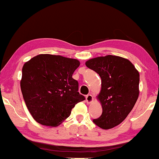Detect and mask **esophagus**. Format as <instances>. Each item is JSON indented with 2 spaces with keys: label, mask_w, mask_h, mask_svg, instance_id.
<instances>
[{
  "label": "esophagus",
  "mask_w": 159,
  "mask_h": 159,
  "mask_svg": "<svg viewBox=\"0 0 159 159\" xmlns=\"http://www.w3.org/2000/svg\"><path fill=\"white\" fill-rule=\"evenodd\" d=\"M93 99V96L91 94H88L86 96V102H87V103L92 102Z\"/></svg>",
  "instance_id": "obj_1"
}]
</instances>
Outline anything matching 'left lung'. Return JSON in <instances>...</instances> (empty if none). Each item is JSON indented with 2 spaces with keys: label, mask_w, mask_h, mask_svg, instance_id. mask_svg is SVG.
Here are the masks:
<instances>
[{
  "label": "left lung",
  "mask_w": 159,
  "mask_h": 159,
  "mask_svg": "<svg viewBox=\"0 0 159 159\" xmlns=\"http://www.w3.org/2000/svg\"><path fill=\"white\" fill-rule=\"evenodd\" d=\"M85 64L102 80L98 98L102 114L93 121L103 129H112L126 118L135 105L139 96V72L129 60L117 56L98 57Z\"/></svg>",
  "instance_id": "8db88e82"
}]
</instances>
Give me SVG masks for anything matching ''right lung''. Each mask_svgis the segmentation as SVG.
Returning a JSON list of instances; mask_svg holds the SVG:
<instances>
[{
  "instance_id": "right-lung-1",
  "label": "right lung",
  "mask_w": 159,
  "mask_h": 159,
  "mask_svg": "<svg viewBox=\"0 0 159 159\" xmlns=\"http://www.w3.org/2000/svg\"><path fill=\"white\" fill-rule=\"evenodd\" d=\"M78 60L39 54L25 63L21 90L29 112L37 123L55 127L69 117L76 104L85 99L72 74Z\"/></svg>"
}]
</instances>
